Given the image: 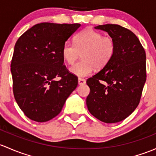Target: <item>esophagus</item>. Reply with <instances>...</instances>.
<instances>
[{
    "label": "esophagus",
    "instance_id": "34e87169",
    "mask_svg": "<svg viewBox=\"0 0 156 156\" xmlns=\"http://www.w3.org/2000/svg\"><path fill=\"white\" fill-rule=\"evenodd\" d=\"M78 84L79 85H83L85 83H86V81H85V79H83V78H78Z\"/></svg>",
    "mask_w": 156,
    "mask_h": 156
}]
</instances>
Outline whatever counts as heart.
Wrapping results in <instances>:
<instances>
[{
	"label": "heart",
	"mask_w": 156,
	"mask_h": 156,
	"mask_svg": "<svg viewBox=\"0 0 156 156\" xmlns=\"http://www.w3.org/2000/svg\"><path fill=\"white\" fill-rule=\"evenodd\" d=\"M116 50L114 39L104 37L93 29H86L76 35L75 44L67 41L62 48V56L67 63L73 64L81 54L82 60L69 69L70 73L78 77H86L95 70L104 68L111 60Z\"/></svg>",
	"instance_id": "b5f03b06"
}]
</instances>
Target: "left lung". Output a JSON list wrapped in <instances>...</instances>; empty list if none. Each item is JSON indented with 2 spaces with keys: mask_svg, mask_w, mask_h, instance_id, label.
<instances>
[{
  "mask_svg": "<svg viewBox=\"0 0 156 156\" xmlns=\"http://www.w3.org/2000/svg\"><path fill=\"white\" fill-rule=\"evenodd\" d=\"M114 39V56L101 71L88 78L90 92L87 98L90 113L101 122L115 123L129 117L140 102L147 79L146 53L138 38L118 24H103Z\"/></svg>",
  "mask_w": 156,
  "mask_h": 156,
  "instance_id": "8db88e82",
  "label": "left lung"
}]
</instances>
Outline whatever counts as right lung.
<instances>
[{
    "label": "right lung",
    "instance_id": "1",
    "mask_svg": "<svg viewBox=\"0 0 156 156\" xmlns=\"http://www.w3.org/2000/svg\"><path fill=\"white\" fill-rule=\"evenodd\" d=\"M80 27L40 23L16 42L11 62L13 93L29 119L39 122L53 119L78 86V78L63 65L62 48Z\"/></svg>",
    "mask_w": 156,
    "mask_h": 156
}]
</instances>
